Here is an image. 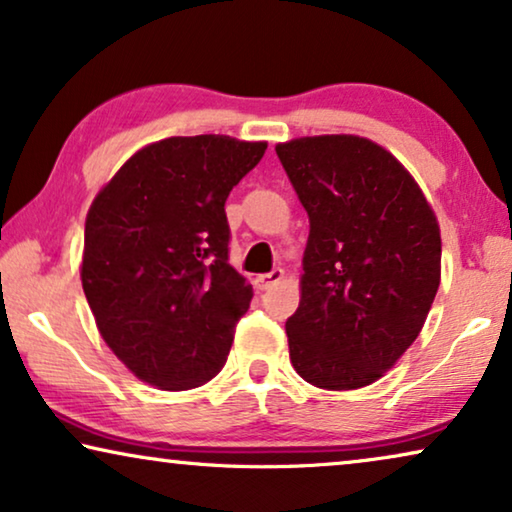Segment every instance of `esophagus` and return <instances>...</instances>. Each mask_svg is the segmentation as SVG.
Listing matches in <instances>:
<instances>
[{
	"mask_svg": "<svg viewBox=\"0 0 512 512\" xmlns=\"http://www.w3.org/2000/svg\"><path fill=\"white\" fill-rule=\"evenodd\" d=\"M282 277H284V270H282V268H275V270L265 272V275H258V277L254 279V284H256L258 291H268V289H272V286H275L277 282H282Z\"/></svg>",
	"mask_w": 512,
	"mask_h": 512,
	"instance_id": "esophagus-1",
	"label": "esophagus"
}]
</instances>
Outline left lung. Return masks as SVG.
Instances as JSON below:
<instances>
[{
	"label": "left lung",
	"mask_w": 512,
	"mask_h": 512,
	"mask_svg": "<svg viewBox=\"0 0 512 512\" xmlns=\"http://www.w3.org/2000/svg\"><path fill=\"white\" fill-rule=\"evenodd\" d=\"M275 151L310 216L291 363L319 389L366 387L417 340L436 298V214L370 139L300 137Z\"/></svg>",
	"instance_id": "8db88e82"
}]
</instances>
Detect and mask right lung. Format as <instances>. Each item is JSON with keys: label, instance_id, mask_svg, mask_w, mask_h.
I'll use <instances>...</instances> for the list:
<instances>
[{"label": "right lung", "instance_id": "obj_1", "mask_svg": "<svg viewBox=\"0 0 512 512\" xmlns=\"http://www.w3.org/2000/svg\"><path fill=\"white\" fill-rule=\"evenodd\" d=\"M268 144L170 137L97 193L81 282L97 328L139 380L165 391L219 375L251 284L228 263L226 200Z\"/></svg>", "mask_w": 512, "mask_h": 512}]
</instances>
